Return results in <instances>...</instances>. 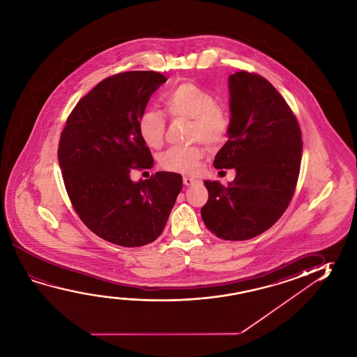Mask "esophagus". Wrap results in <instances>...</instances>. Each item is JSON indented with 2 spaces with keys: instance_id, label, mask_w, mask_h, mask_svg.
Returning a JSON list of instances; mask_svg holds the SVG:
<instances>
[{
  "instance_id": "1",
  "label": "esophagus",
  "mask_w": 357,
  "mask_h": 357,
  "mask_svg": "<svg viewBox=\"0 0 357 357\" xmlns=\"http://www.w3.org/2000/svg\"><path fill=\"white\" fill-rule=\"evenodd\" d=\"M183 183H184V185H187V187H192V185H195L197 183H199V181L194 179V178H190V176H184V178H183Z\"/></svg>"
}]
</instances>
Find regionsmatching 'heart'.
I'll list each match as a JSON object with an SVG mask.
<instances>
[{
    "label": "heart",
    "instance_id": "1",
    "mask_svg": "<svg viewBox=\"0 0 357 357\" xmlns=\"http://www.w3.org/2000/svg\"><path fill=\"white\" fill-rule=\"evenodd\" d=\"M163 105L172 117L192 119L190 137L206 146H218L228 133L229 119L218 105L213 94L197 83L183 82L163 94ZM138 132L146 146H162L165 132V119L160 112L146 109L138 119ZM204 157L198 146H174L164 152L159 164L169 172L194 174Z\"/></svg>",
    "mask_w": 357,
    "mask_h": 357
}]
</instances>
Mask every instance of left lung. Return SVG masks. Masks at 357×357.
<instances>
[{"label": "left lung", "instance_id": "left-lung-1", "mask_svg": "<svg viewBox=\"0 0 357 357\" xmlns=\"http://www.w3.org/2000/svg\"><path fill=\"white\" fill-rule=\"evenodd\" d=\"M228 142L216 153V169L234 168L228 187L205 181V227L224 240H246L279 220L298 183L301 130L285 100L261 76H229Z\"/></svg>", "mask_w": 357, "mask_h": 357}]
</instances>
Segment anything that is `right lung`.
<instances>
[{"label": "right lung", "mask_w": 357, "mask_h": 357, "mask_svg": "<svg viewBox=\"0 0 357 357\" xmlns=\"http://www.w3.org/2000/svg\"><path fill=\"white\" fill-rule=\"evenodd\" d=\"M164 82L154 70L105 78L77 103L61 135L59 167L75 211L94 234L117 245L157 239L183 187L181 174L172 172L130 178L132 169L154 163L138 119Z\"/></svg>", "instance_id": "add662e5"}]
</instances>
